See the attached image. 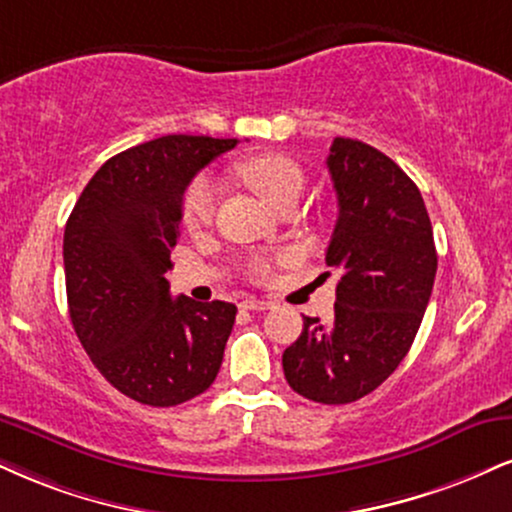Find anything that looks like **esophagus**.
I'll use <instances>...</instances> for the list:
<instances>
[{
    "label": "esophagus",
    "mask_w": 512,
    "mask_h": 512,
    "mask_svg": "<svg viewBox=\"0 0 512 512\" xmlns=\"http://www.w3.org/2000/svg\"><path fill=\"white\" fill-rule=\"evenodd\" d=\"M240 307H243V310L262 312V310H269L272 303H269V300H260V298H248V300H243V303H240Z\"/></svg>",
    "instance_id": "34e87169"
}]
</instances>
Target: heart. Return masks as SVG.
I'll return each mask as SVG.
<instances>
[{
	"label": "heart",
	"instance_id": "heart-1",
	"mask_svg": "<svg viewBox=\"0 0 512 512\" xmlns=\"http://www.w3.org/2000/svg\"><path fill=\"white\" fill-rule=\"evenodd\" d=\"M238 176L274 209H286L298 205L305 188V174L291 157L264 152V155L245 157L236 166ZM214 207H217V186L212 178L200 176L190 183L181 202V221L188 231H202L212 224ZM255 279H267L269 262L255 260L250 267Z\"/></svg>",
	"mask_w": 512,
	"mask_h": 512
}]
</instances>
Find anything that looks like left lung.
Segmentation results:
<instances>
[{"label": "left lung", "instance_id": "8db88e82", "mask_svg": "<svg viewBox=\"0 0 512 512\" xmlns=\"http://www.w3.org/2000/svg\"><path fill=\"white\" fill-rule=\"evenodd\" d=\"M326 166L338 197L326 248L341 274L334 322L303 317L283 374L300 396L343 405L384 384L408 355L434 288L436 248L420 188L391 157L336 138Z\"/></svg>", "mask_w": 512, "mask_h": 512}]
</instances>
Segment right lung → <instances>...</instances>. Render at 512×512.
<instances>
[{"instance_id": "right-lung-1", "label": "right lung", "mask_w": 512, "mask_h": 512, "mask_svg": "<svg viewBox=\"0 0 512 512\" xmlns=\"http://www.w3.org/2000/svg\"><path fill=\"white\" fill-rule=\"evenodd\" d=\"M236 138L162 135L107 159L64 231L69 315L92 365L123 396L171 408L217 379L236 305L171 298L181 202L202 166Z\"/></svg>"}]
</instances>
